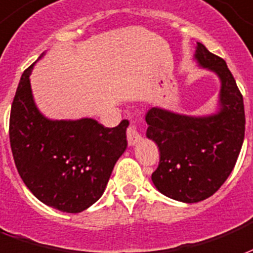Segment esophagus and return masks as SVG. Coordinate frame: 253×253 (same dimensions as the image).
Instances as JSON below:
<instances>
[{"label":"esophagus","instance_id":"obj_1","mask_svg":"<svg viewBox=\"0 0 253 253\" xmlns=\"http://www.w3.org/2000/svg\"><path fill=\"white\" fill-rule=\"evenodd\" d=\"M140 139H141V136H140V133L137 132L136 126H134L133 124L129 125L128 130H126V140H128V144L134 145L137 141H140Z\"/></svg>","mask_w":253,"mask_h":253}]
</instances>
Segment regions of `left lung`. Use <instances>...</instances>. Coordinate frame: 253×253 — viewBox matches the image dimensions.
Listing matches in <instances>:
<instances>
[{"label": "left lung", "instance_id": "8db88e82", "mask_svg": "<svg viewBox=\"0 0 253 253\" xmlns=\"http://www.w3.org/2000/svg\"><path fill=\"white\" fill-rule=\"evenodd\" d=\"M194 58L220 78L218 112L195 117L156 106L145 116L147 137L160 152L152 174L155 187L186 204L206 200L224 185L237 162L245 132L243 95L224 59L201 43Z\"/></svg>", "mask_w": 253, "mask_h": 253}]
</instances>
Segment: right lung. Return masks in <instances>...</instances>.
I'll return each instance as SVG.
<instances>
[{
  "label": "right lung",
  "instance_id": "obj_1",
  "mask_svg": "<svg viewBox=\"0 0 253 253\" xmlns=\"http://www.w3.org/2000/svg\"><path fill=\"white\" fill-rule=\"evenodd\" d=\"M33 66L24 71L10 110L14 165L39 201L60 211L79 213L104 194L116 162L126 149L129 123L123 120L105 128L93 119L44 117L33 101Z\"/></svg>",
  "mask_w": 253,
  "mask_h": 253
}]
</instances>
